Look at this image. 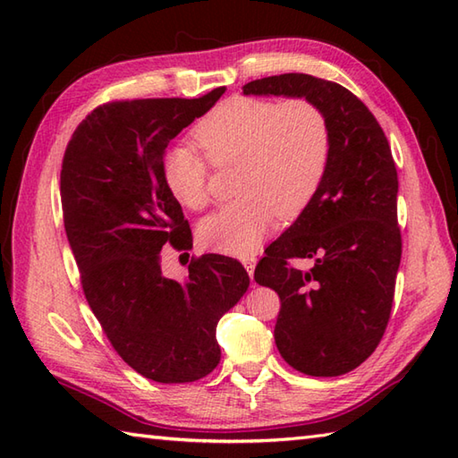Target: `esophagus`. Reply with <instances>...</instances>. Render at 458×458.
Returning a JSON list of instances; mask_svg holds the SVG:
<instances>
[{
    "instance_id": "obj_1",
    "label": "esophagus",
    "mask_w": 458,
    "mask_h": 458,
    "mask_svg": "<svg viewBox=\"0 0 458 458\" xmlns=\"http://www.w3.org/2000/svg\"><path fill=\"white\" fill-rule=\"evenodd\" d=\"M256 258H244L242 259V266L246 267V271H248V276L250 277H254V269H256Z\"/></svg>"
}]
</instances>
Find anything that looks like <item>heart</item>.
Instances as JSON below:
<instances>
[{"mask_svg": "<svg viewBox=\"0 0 458 458\" xmlns=\"http://www.w3.org/2000/svg\"><path fill=\"white\" fill-rule=\"evenodd\" d=\"M214 165L240 163L238 192L199 224V242L226 256H254L277 214L295 216L313 199L330 157L325 114L303 98H236L220 104L192 131ZM163 182L181 207L207 202V161L187 143L163 157Z\"/></svg>", "mask_w": 458, "mask_h": 458, "instance_id": "b5f03b06", "label": "heart"}]
</instances>
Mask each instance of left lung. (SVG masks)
Listing matches in <instances>:
<instances>
[{
  "instance_id": "8db88e82",
  "label": "left lung",
  "mask_w": 458,
  "mask_h": 458,
  "mask_svg": "<svg viewBox=\"0 0 458 458\" xmlns=\"http://www.w3.org/2000/svg\"><path fill=\"white\" fill-rule=\"evenodd\" d=\"M244 96L305 98L325 114L330 157L313 199L271 242L256 284L281 299L276 344L307 376H340L374 352L390 318L402 259L397 171L390 143L344 86L310 74H279L242 86ZM316 261L309 272L286 259Z\"/></svg>"
}]
</instances>
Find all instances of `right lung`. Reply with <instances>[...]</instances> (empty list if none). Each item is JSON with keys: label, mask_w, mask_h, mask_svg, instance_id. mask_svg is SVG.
<instances>
[{"label": "right lung", "mask_w": 458, "mask_h": 458, "mask_svg": "<svg viewBox=\"0 0 458 458\" xmlns=\"http://www.w3.org/2000/svg\"><path fill=\"white\" fill-rule=\"evenodd\" d=\"M224 92L100 106L63 159L64 230L86 301L123 362L159 384L194 382L216 368L218 320L250 287L240 261L218 254L191 261L182 281L161 271V248L192 246L163 182V157Z\"/></svg>", "instance_id": "right-lung-1"}]
</instances>
